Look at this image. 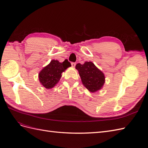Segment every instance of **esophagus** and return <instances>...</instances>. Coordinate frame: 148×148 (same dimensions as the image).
<instances>
[{"label": "esophagus", "instance_id": "esophagus-1", "mask_svg": "<svg viewBox=\"0 0 148 148\" xmlns=\"http://www.w3.org/2000/svg\"><path fill=\"white\" fill-rule=\"evenodd\" d=\"M71 64V66H72L73 67H75L76 65V63H75V62H72Z\"/></svg>", "mask_w": 148, "mask_h": 148}]
</instances>
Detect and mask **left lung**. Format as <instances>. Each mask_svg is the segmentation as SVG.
Returning a JSON list of instances; mask_svg holds the SVG:
<instances>
[{
  "label": "left lung",
  "instance_id": "left-lung-1",
  "mask_svg": "<svg viewBox=\"0 0 148 148\" xmlns=\"http://www.w3.org/2000/svg\"><path fill=\"white\" fill-rule=\"evenodd\" d=\"M75 68L78 71L82 83L89 91L95 92L102 88L105 83L104 75L92 62L78 64Z\"/></svg>",
  "mask_w": 148,
  "mask_h": 148
}]
</instances>
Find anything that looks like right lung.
<instances>
[{
    "instance_id": "obj_1",
    "label": "right lung",
    "mask_w": 148,
    "mask_h": 148,
    "mask_svg": "<svg viewBox=\"0 0 148 148\" xmlns=\"http://www.w3.org/2000/svg\"><path fill=\"white\" fill-rule=\"evenodd\" d=\"M70 66H71V64L67 60H65L62 63L57 60H51L49 64L44 67L39 72L40 83L47 89L52 88L59 82L62 73Z\"/></svg>"
}]
</instances>
